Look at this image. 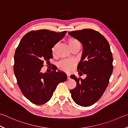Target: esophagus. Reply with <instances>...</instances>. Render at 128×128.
Segmentation results:
<instances>
[{"label":"esophagus","instance_id":"34e87169","mask_svg":"<svg viewBox=\"0 0 128 128\" xmlns=\"http://www.w3.org/2000/svg\"><path fill=\"white\" fill-rule=\"evenodd\" d=\"M66 76H67V79H68V80H70V75H69V74H67Z\"/></svg>","mask_w":128,"mask_h":128}]
</instances>
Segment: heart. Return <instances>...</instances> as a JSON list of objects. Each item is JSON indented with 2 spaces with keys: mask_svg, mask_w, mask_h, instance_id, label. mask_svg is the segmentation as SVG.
<instances>
[{
  "mask_svg": "<svg viewBox=\"0 0 128 128\" xmlns=\"http://www.w3.org/2000/svg\"><path fill=\"white\" fill-rule=\"evenodd\" d=\"M66 42L68 44L69 48L72 50L74 48L78 46H80V43L78 40L73 38H69L66 40ZM58 45L57 44H55L52 46V55H55V52L57 49ZM75 65L74 62L73 61H70V60H62L60 62L58 66L61 70H63L66 72H70Z\"/></svg>",
  "mask_w": 128,
  "mask_h": 128,
  "instance_id": "b5f03b06",
  "label": "heart"
}]
</instances>
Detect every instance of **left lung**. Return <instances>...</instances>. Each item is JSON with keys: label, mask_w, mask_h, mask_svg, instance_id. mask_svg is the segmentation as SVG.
<instances>
[{"label": "left lung", "mask_w": 128, "mask_h": 128, "mask_svg": "<svg viewBox=\"0 0 128 128\" xmlns=\"http://www.w3.org/2000/svg\"><path fill=\"white\" fill-rule=\"evenodd\" d=\"M80 41L83 52L78 70L87 75L84 80L70 76L76 82L70 90L72 99L78 105L91 106L98 100L106 90L113 70L112 54L105 38L92 29L69 32Z\"/></svg>", "instance_id": "obj_1"}]
</instances>
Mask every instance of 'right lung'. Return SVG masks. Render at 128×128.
<instances>
[{"mask_svg":"<svg viewBox=\"0 0 128 128\" xmlns=\"http://www.w3.org/2000/svg\"><path fill=\"white\" fill-rule=\"evenodd\" d=\"M66 33L48 30L31 31L23 37L16 48L14 73L22 94L32 103L47 102L58 84L66 80V74L56 69L48 73L41 72L44 62L48 64L52 58V46Z\"/></svg>","mask_w":128,"mask_h":128,"instance_id":"add662e5","label":"right lung"}]
</instances>
